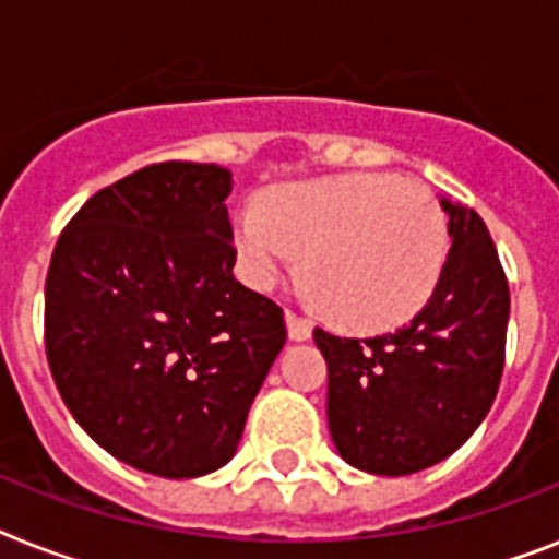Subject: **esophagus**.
<instances>
[{
  "label": "esophagus",
  "instance_id": "1",
  "mask_svg": "<svg viewBox=\"0 0 559 559\" xmlns=\"http://www.w3.org/2000/svg\"><path fill=\"white\" fill-rule=\"evenodd\" d=\"M284 319H287V333L293 342H307L313 336V322H310V319H301V316H296L293 310H287Z\"/></svg>",
  "mask_w": 559,
  "mask_h": 559
}]
</instances>
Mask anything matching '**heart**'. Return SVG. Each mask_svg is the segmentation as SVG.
I'll list each match as a JSON object with an SVG mask.
<instances>
[{"label": "heart", "mask_w": 559, "mask_h": 559, "mask_svg": "<svg viewBox=\"0 0 559 559\" xmlns=\"http://www.w3.org/2000/svg\"><path fill=\"white\" fill-rule=\"evenodd\" d=\"M237 266L270 289L305 252V289L350 331H389L424 310L447 261L429 191L394 174L281 186L235 217Z\"/></svg>", "instance_id": "heart-1"}]
</instances>
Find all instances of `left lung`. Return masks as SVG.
I'll list each match as a JSON object with an SVG mask.
<instances>
[{
	"label": "left lung",
	"mask_w": 559,
	"mask_h": 559,
	"mask_svg": "<svg viewBox=\"0 0 559 559\" xmlns=\"http://www.w3.org/2000/svg\"><path fill=\"white\" fill-rule=\"evenodd\" d=\"M450 252L420 313L394 333L342 340L316 328L328 359V426L336 452L373 476L443 461L493 406L511 293L485 219L441 197Z\"/></svg>",
	"instance_id": "obj_1"
}]
</instances>
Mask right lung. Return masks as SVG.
Listing matches in <instances>:
<instances>
[{"label": "right lung", "mask_w": 559, "mask_h": 559, "mask_svg": "<svg viewBox=\"0 0 559 559\" xmlns=\"http://www.w3.org/2000/svg\"><path fill=\"white\" fill-rule=\"evenodd\" d=\"M217 165L162 162L86 200L46 278V354L92 441L130 467L197 478L235 459L287 342L284 310L235 278Z\"/></svg>", "instance_id": "right-lung-1"}]
</instances>
